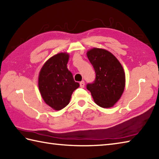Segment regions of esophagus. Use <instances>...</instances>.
Returning a JSON list of instances; mask_svg holds the SVG:
<instances>
[{
  "mask_svg": "<svg viewBox=\"0 0 159 159\" xmlns=\"http://www.w3.org/2000/svg\"><path fill=\"white\" fill-rule=\"evenodd\" d=\"M80 87H82V88H84V85H85L84 81H82V82H80Z\"/></svg>",
  "mask_w": 159,
  "mask_h": 159,
  "instance_id": "obj_1",
  "label": "esophagus"
}]
</instances>
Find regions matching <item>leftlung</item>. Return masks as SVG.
<instances>
[{
  "mask_svg": "<svg viewBox=\"0 0 159 159\" xmlns=\"http://www.w3.org/2000/svg\"><path fill=\"white\" fill-rule=\"evenodd\" d=\"M89 60L95 72V80L88 84L94 102L102 108L112 107L120 98L125 86V74L120 63L108 50L101 48L89 50Z\"/></svg>",
  "mask_w": 159,
  "mask_h": 159,
  "instance_id": "left-lung-1",
  "label": "left lung"
}]
</instances>
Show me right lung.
I'll use <instances>...</instances> for the list:
<instances>
[{"mask_svg": "<svg viewBox=\"0 0 159 159\" xmlns=\"http://www.w3.org/2000/svg\"><path fill=\"white\" fill-rule=\"evenodd\" d=\"M68 54L60 52L45 63L39 75V89L43 100L53 109L59 111L69 103L75 90L80 86L68 70Z\"/></svg>", "mask_w": 159, "mask_h": 159, "instance_id": "right-lung-1", "label": "right lung"}]
</instances>
